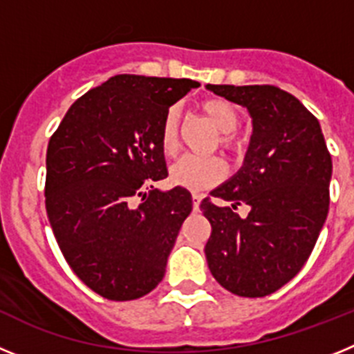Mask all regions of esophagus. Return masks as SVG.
Returning a JSON list of instances; mask_svg holds the SVG:
<instances>
[{
    "instance_id": "esophagus-1",
    "label": "esophagus",
    "mask_w": 354,
    "mask_h": 354,
    "mask_svg": "<svg viewBox=\"0 0 354 354\" xmlns=\"http://www.w3.org/2000/svg\"><path fill=\"white\" fill-rule=\"evenodd\" d=\"M192 198H193V211H198V205H200V200H202V195H198V193H193Z\"/></svg>"
}]
</instances>
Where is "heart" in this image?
Returning <instances> with one entry per match:
<instances>
[{
    "label": "heart",
    "instance_id": "heart-1",
    "mask_svg": "<svg viewBox=\"0 0 354 354\" xmlns=\"http://www.w3.org/2000/svg\"><path fill=\"white\" fill-rule=\"evenodd\" d=\"M202 111L221 133V145L225 149L237 150L241 140L232 133L239 126V111L232 102L225 99H207L202 102ZM159 145L167 156L175 154L179 145V111L170 108L165 113L159 129ZM225 175V165L221 159L212 156H184L170 168V183L192 192L207 189L220 183Z\"/></svg>",
    "mask_w": 354,
    "mask_h": 354
}]
</instances>
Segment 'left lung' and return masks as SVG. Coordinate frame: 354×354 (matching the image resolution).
Returning a JSON list of instances; mask_svg holds the SVG:
<instances>
[{"mask_svg": "<svg viewBox=\"0 0 354 354\" xmlns=\"http://www.w3.org/2000/svg\"><path fill=\"white\" fill-rule=\"evenodd\" d=\"M248 109L253 134L245 165L216 187L220 207L200 209L212 227L205 245L216 282L245 298H262L292 280L310 257L330 207L331 156L319 120L294 95L273 84H207ZM250 205L246 218L237 205Z\"/></svg>", "mask_w": 354, "mask_h": 354, "instance_id": "8db88e82", "label": "left lung"}]
</instances>
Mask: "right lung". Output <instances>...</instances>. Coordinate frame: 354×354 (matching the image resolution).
<instances>
[{"instance_id":"obj_1","label":"right lung","mask_w":354,"mask_h":354,"mask_svg":"<svg viewBox=\"0 0 354 354\" xmlns=\"http://www.w3.org/2000/svg\"><path fill=\"white\" fill-rule=\"evenodd\" d=\"M196 86L118 74L81 95L49 140L44 193L53 234L71 270L102 298H142L165 277L192 193L150 183L168 175L162 117Z\"/></svg>"}]
</instances>
